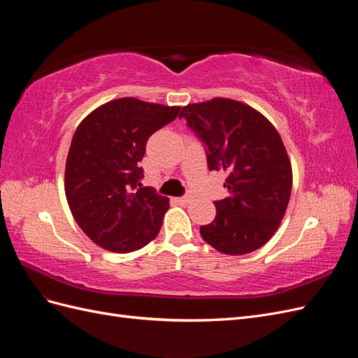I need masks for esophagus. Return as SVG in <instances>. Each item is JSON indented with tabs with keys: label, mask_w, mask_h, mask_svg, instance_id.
<instances>
[{
	"label": "esophagus",
	"mask_w": 358,
	"mask_h": 358,
	"mask_svg": "<svg viewBox=\"0 0 358 358\" xmlns=\"http://www.w3.org/2000/svg\"><path fill=\"white\" fill-rule=\"evenodd\" d=\"M191 201H192V197H191V196H185V197L178 199V203H179V204H189Z\"/></svg>",
	"instance_id": "esophagus-1"
}]
</instances>
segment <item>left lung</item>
Wrapping results in <instances>:
<instances>
[{"label": "left lung", "instance_id": "obj_1", "mask_svg": "<svg viewBox=\"0 0 358 358\" xmlns=\"http://www.w3.org/2000/svg\"><path fill=\"white\" fill-rule=\"evenodd\" d=\"M182 117L201 140L209 170H224L229 197L213 201L215 220L200 227L206 243L227 255L266 245L282 221L292 170L276 128L245 103L230 99L188 104Z\"/></svg>", "mask_w": 358, "mask_h": 358}]
</instances>
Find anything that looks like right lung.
<instances>
[{
  "mask_svg": "<svg viewBox=\"0 0 358 358\" xmlns=\"http://www.w3.org/2000/svg\"><path fill=\"white\" fill-rule=\"evenodd\" d=\"M179 110L125 96L96 107L76 129L64 187L76 222L95 245L125 254L159 233L169 199L142 185L138 161L148 138Z\"/></svg>",
  "mask_w": 358,
  "mask_h": 358,
  "instance_id": "add662e5",
  "label": "right lung"
}]
</instances>
